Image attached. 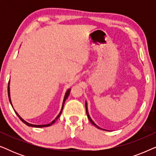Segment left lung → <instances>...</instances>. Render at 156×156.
Instances as JSON below:
<instances>
[{
    "instance_id": "left-lung-1",
    "label": "left lung",
    "mask_w": 156,
    "mask_h": 156,
    "mask_svg": "<svg viewBox=\"0 0 156 156\" xmlns=\"http://www.w3.org/2000/svg\"><path fill=\"white\" fill-rule=\"evenodd\" d=\"M85 107H86V112H87V116H88V119H89V121H90V122H91V123H92V124H93V125H94L96 127H97V128H98V129H100V128H99V126H97V125H96V124H95V123H94V121H93L92 120H91V119L90 118V116H89V113H88V110H87V103H86V104H85ZM102 130H104V129H102Z\"/></svg>"
}]
</instances>
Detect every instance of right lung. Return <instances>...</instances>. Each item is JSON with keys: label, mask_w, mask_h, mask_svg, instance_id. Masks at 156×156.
I'll list each match as a JSON object with an SVG mask.
<instances>
[{"label": "right lung", "mask_w": 156, "mask_h": 156, "mask_svg": "<svg viewBox=\"0 0 156 156\" xmlns=\"http://www.w3.org/2000/svg\"><path fill=\"white\" fill-rule=\"evenodd\" d=\"M70 90H71V89H68V90L67 91V92H66V94H65V98H64L63 104H62V109H61V112H60V113H59L58 116H57L56 117V119H55V120H53V121H52V123H49V124H45V125H34V124H31V123H27V122H26V121H25V120H23V119L22 118H21V117H20V116H19L18 114V113H17V112H16V111H15V112H16V114H17V116H18L19 117V119H20V120L22 121L23 122L25 123V124H26L27 126H32V127H36V128H41V127H47V126H51V125L52 124V123H54L55 122V121H56L57 119L59 118V116H60V115H61L62 112V109H63V107H64V104H65V101H66V99H67L68 96L69 95ZM8 98H9V101H10V104H11V105H12V103H11V100H10V88H9V83H8Z\"/></svg>", "instance_id": "1"}]
</instances>
